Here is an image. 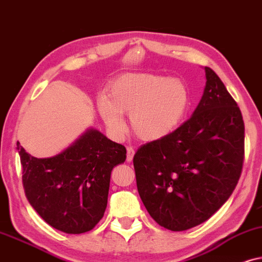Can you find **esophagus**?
<instances>
[{
  "instance_id": "esophagus-1",
  "label": "esophagus",
  "mask_w": 262,
  "mask_h": 262,
  "mask_svg": "<svg viewBox=\"0 0 262 262\" xmlns=\"http://www.w3.org/2000/svg\"><path fill=\"white\" fill-rule=\"evenodd\" d=\"M134 155H135L134 148L128 147V148H127V162H128V163H130L132 160H133V157H134Z\"/></svg>"
}]
</instances>
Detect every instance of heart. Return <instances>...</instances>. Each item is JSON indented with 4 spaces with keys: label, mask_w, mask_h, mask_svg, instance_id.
<instances>
[{
    "label": "heart",
    "mask_w": 262,
    "mask_h": 262,
    "mask_svg": "<svg viewBox=\"0 0 262 262\" xmlns=\"http://www.w3.org/2000/svg\"><path fill=\"white\" fill-rule=\"evenodd\" d=\"M189 105V93L182 81L147 73H125L97 99V110L110 133L122 137L129 114L135 137L144 141L166 138L179 128Z\"/></svg>",
    "instance_id": "b5f03b06"
}]
</instances>
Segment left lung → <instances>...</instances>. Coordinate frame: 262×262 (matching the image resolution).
<instances>
[{"label":"left lung","instance_id":"obj_1","mask_svg":"<svg viewBox=\"0 0 262 262\" xmlns=\"http://www.w3.org/2000/svg\"><path fill=\"white\" fill-rule=\"evenodd\" d=\"M206 85L189 120L134 156L138 191L146 210L171 231L212 217L232 194L245 156L239 107L219 76L205 67Z\"/></svg>","mask_w":262,"mask_h":262}]
</instances>
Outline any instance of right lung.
<instances>
[{"mask_svg": "<svg viewBox=\"0 0 262 262\" xmlns=\"http://www.w3.org/2000/svg\"><path fill=\"white\" fill-rule=\"evenodd\" d=\"M27 200L52 228L83 233L103 218L114 166L124 163L125 147L89 128L61 153L36 158L19 142Z\"/></svg>", "mask_w": 262, "mask_h": 262, "instance_id": "right-lung-1", "label": "right lung"}]
</instances>
